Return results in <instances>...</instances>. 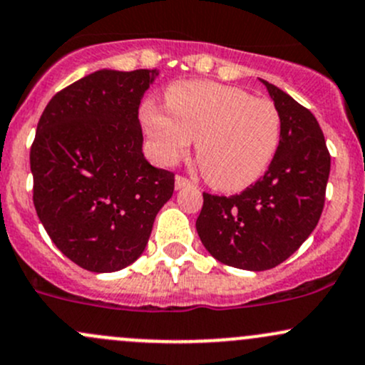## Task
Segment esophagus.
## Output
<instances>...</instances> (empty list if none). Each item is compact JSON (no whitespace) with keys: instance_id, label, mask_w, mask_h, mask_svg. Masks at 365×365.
<instances>
[{"instance_id":"obj_1","label":"esophagus","mask_w":365,"mask_h":365,"mask_svg":"<svg viewBox=\"0 0 365 365\" xmlns=\"http://www.w3.org/2000/svg\"><path fill=\"white\" fill-rule=\"evenodd\" d=\"M192 185V182H190L189 178H185V176H176L175 178V189L180 190V189H185V187Z\"/></svg>"}]
</instances>
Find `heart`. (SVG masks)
Returning a JSON list of instances; mask_svg holds the SVG:
<instances>
[{"mask_svg": "<svg viewBox=\"0 0 365 365\" xmlns=\"http://www.w3.org/2000/svg\"><path fill=\"white\" fill-rule=\"evenodd\" d=\"M170 112L147 101L140 120L160 164H175L195 140V159L215 189L240 190L269 168L282 138L271 99L222 83L180 82L166 92Z\"/></svg>", "mask_w": 365, "mask_h": 365, "instance_id": "1", "label": "heart"}]
</instances>
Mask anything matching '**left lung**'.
I'll return each instance as SVG.
<instances>
[{
    "instance_id": "8db88e82",
    "label": "left lung",
    "mask_w": 365,
    "mask_h": 365,
    "mask_svg": "<svg viewBox=\"0 0 365 365\" xmlns=\"http://www.w3.org/2000/svg\"><path fill=\"white\" fill-rule=\"evenodd\" d=\"M282 115V138L269 168L241 194H202L195 220L218 262L247 271L276 267L308 240L320 220L331 155L314 115L260 80Z\"/></svg>"
}]
</instances>
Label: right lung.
<instances>
[{
  "label": "right lung",
  "mask_w": 365,
  "mask_h": 365,
  "mask_svg": "<svg viewBox=\"0 0 365 365\" xmlns=\"http://www.w3.org/2000/svg\"><path fill=\"white\" fill-rule=\"evenodd\" d=\"M159 71L99 70L57 92L29 163L33 202L57 248L92 273L133 264L171 199L175 175L145 159L138 108Z\"/></svg>",
  "instance_id": "1"
}]
</instances>
